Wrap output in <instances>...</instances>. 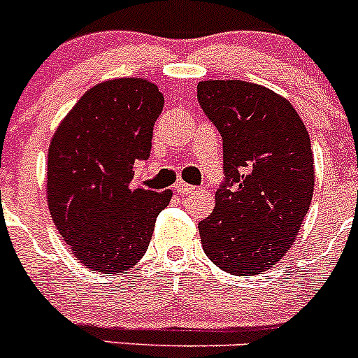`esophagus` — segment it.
<instances>
[{
    "instance_id": "esophagus-1",
    "label": "esophagus",
    "mask_w": 358,
    "mask_h": 358,
    "mask_svg": "<svg viewBox=\"0 0 358 358\" xmlns=\"http://www.w3.org/2000/svg\"><path fill=\"white\" fill-rule=\"evenodd\" d=\"M195 186H189V185H186V182H182V181H179L176 185V192L179 195H188V194H194L195 192Z\"/></svg>"
}]
</instances>
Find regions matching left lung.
I'll list each match as a JSON object with an SVG mask.
<instances>
[{
	"label": "left lung",
	"mask_w": 358,
	"mask_h": 358,
	"mask_svg": "<svg viewBox=\"0 0 358 358\" xmlns=\"http://www.w3.org/2000/svg\"><path fill=\"white\" fill-rule=\"evenodd\" d=\"M202 110L222 136L224 182L199 222L202 249L235 276L260 274L285 256L314 195V156L289 100L243 80L197 85Z\"/></svg>",
	"instance_id": "obj_1"
}]
</instances>
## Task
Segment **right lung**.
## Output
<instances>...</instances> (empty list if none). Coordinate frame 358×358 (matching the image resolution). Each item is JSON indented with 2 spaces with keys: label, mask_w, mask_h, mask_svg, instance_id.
Masks as SVG:
<instances>
[{
  "label": "right lung",
  "mask_w": 358,
  "mask_h": 358,
  "mask_svg": "<svg viewBox=\"0 0 358 358\" xmlns=\"http://www.w3.org/2000/svg\"><path fill=\"white\" fill-rule=\"evenodd\" d=\"M164 98L145 78L96 84L57 127L48 148L46 195L55 227L80 264L102 274L143 258L172 192L132 188L148 159Z\"/></svg>",
  "instance_id": "add662e5"
}]
</instances>
